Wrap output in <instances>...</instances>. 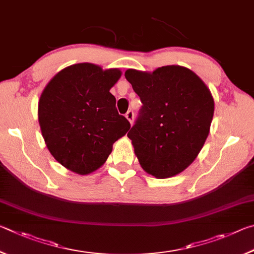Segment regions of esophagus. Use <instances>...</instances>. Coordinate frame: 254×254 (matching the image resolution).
Returning <instances> with one entry per match:
<instances>
[{"mask_svg": "<svg viewBox=\"0 0 254 254\" xmlns=\"http://www.w3.org/2000/svg\"><path fill=\"white\" fill-rule=\"evenodd\" d=\"M125 116H126V118H127L128 120H129L130 124L134 123V116H135L134 111H132V110H128L127 113H126V115H125Z\"/></svg>", "mask_w": 254, "mask_h": 254, "instance_id": "esophagus-1", "label": "esophagus"}]
</instances>
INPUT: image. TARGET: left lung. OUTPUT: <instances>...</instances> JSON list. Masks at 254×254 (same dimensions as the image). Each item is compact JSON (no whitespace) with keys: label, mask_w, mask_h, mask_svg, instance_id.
Instances as JSON below:
<instances>
[{"label":"left lung","mask_w":254,"mask_h":254,"mask_svg":"<svg viewBox=\"0 0 254 254\" xmlns=\"http://www.w3.org/2000/svg\"><path fill=\"white\" fill-rule=\"evenodd\" d=\"M125 77L143 106L127 136L145 172L167 179L192 164L208 136L214 100L193 71L166 65L153 73L128 69Z\"/></svg>","instance_id":"8db88e82"}]
</instances>
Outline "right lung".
Wrapping results in <instances>:
<instances>
[{"label":"right lung","mask_w":254,"mask_h":254,"mask_svg":"<svg viewBox=\"0 0 254 254\" xmlns=\"http://www.w3.org/2000/svg\"><path fill=\"white\" fill-rule=\"evenodd\" d=\"M120 75L118 69L78 64L58 72L44 88L39 124L48 149L62 166L80 175L98 170L130 128L109 92Z\"/></svg>","instance_id":"obj_1"}]
</instances>
